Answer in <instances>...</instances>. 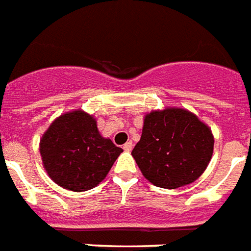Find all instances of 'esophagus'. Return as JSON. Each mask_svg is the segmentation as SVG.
Returning <instances> with one entry per match:
<instances>
[{
	"instance_id": "1",
	"label": "esophagus",
	"mask_w": 251,
	"mask_h": 251,
	"mask_svg": "<svg viewBox=\"0 0 251 251\" xmlns=\"http://www.w3.org/2000/svg\"><path fill=\"white\" fill-rule=\"evenodd\" d=\"M122 148H124V151H131V149H132V142L125 143V144H124V147H122Z\"/></svg>"
}]
</instances>
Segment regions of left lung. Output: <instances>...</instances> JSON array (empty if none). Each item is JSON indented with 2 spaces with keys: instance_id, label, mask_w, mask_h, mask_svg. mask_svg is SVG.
<instances>
[{
  "instance_id": "obj_1",
  "label": "left lung",
  "mask_w": 251,
  "mask_h": 251,
  "mask_svg": "<svg viewBox=\"0 0 251 251\" xmlns=\"http://www.w3.org/2000/svg\"><path fill=\"white\" fill-rule=\"evenodd\" d=\"M214 136L197 115L180 107L144 116L142 138L131 155L149 182L177 189L199 178L209 165Z\"/></svg>"
}]
</instances>
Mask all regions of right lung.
<instances>
[{"label":"right lung","mask_w":251,"mask_h":251,"mask_svg":"<svg viewBox=\"0 0 251 251\" xmlns=\"http://www.w3.org/2000/svg\"><path fill=\"white\" fill-rule=\"evenodd\" d=\"M39 151L50 180L80 193L106 178L122 149L100 135L93 115L74 109L50 124L42 135Z\"/></svg>","instance_id":"obj_1"}]
</instances>
